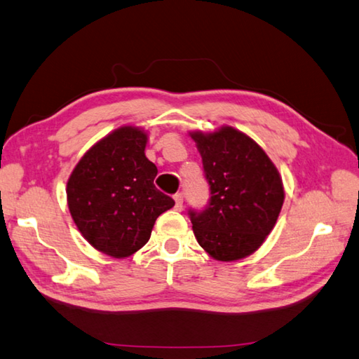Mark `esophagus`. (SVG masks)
<instances>
[{"label":"esophagus","instance_id":"obj_1","mask_svg":"<svg viewBox=\"0 0 359 359\" xmlns=\"http://www.w3.org/2000/svg\"><path fill=\"white\" fill-rule=\"evenodd\" d=\"M174 201H175V207L182 208V203H184V193H175Z\"/></svg>","mask_w":359,"mask_h":359}]
</instances>
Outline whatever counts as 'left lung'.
I'll use <instances>...</instances> for the list:
<instances>
[{
	"mask_svg": "<svg viewBox=\"0 0 359 359\" xmlns=\"http://www.w3.org/2000/svg\"><path fill=\"white\" fill-rule=\"evenodd\" d=\"M189 137L212 194L201 212L189 210L196 240L217 262L249 257L271 233L283 207L280 172L258 143L230 126Z\"/></svg>",
	"mask_w": 359,
	"mask_h": 359,
	"instance_id": "left-lung-1",
	"label": "left lung"
}]
</instances>
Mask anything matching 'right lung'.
<instances>
[{
    "label": "right lung",
    "instance_id": "right-lung-1",
    "mask_svg": "<svg viewBox=\"0 0 359 359\" xmlns=\"http://www.w3.org/2000/svg\"><path fill=\"white\" fill-rule=\"evenodd\" d=\"M147 133L123 126L83 154L67 184L76 227L96 250L114 258L149 241L156 219L174 201L154 185L157 166L144 156Z\"/></svg>",
    "mask_w": 359,
    "mask_h": 359
}]
</instances>
